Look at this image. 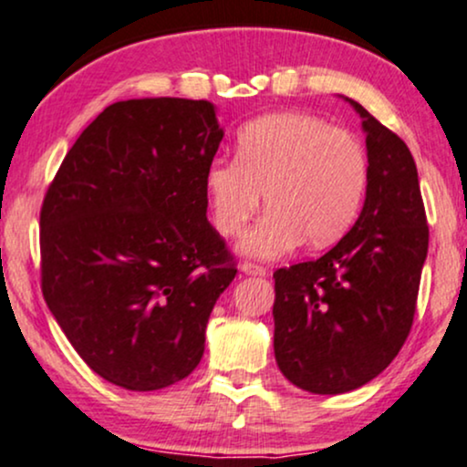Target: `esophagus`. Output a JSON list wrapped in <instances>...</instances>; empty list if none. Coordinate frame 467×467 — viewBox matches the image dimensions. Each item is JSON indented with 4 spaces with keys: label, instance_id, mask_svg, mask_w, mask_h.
Instances as JSON below:
<instances>
[{
    "label": "esophagus",
    "instance_id": "obj_1",
    "mask_svg": "<svg viewBox=\"0 0 467 467\" xmlns=\"http://www.w3.org/2000/svg\"><path fill=\"white\" fill-rule=\"evenodd\" d=\"M240 268H243V273H246V275H260V277H265L266 275V266H262V265H255V262H243V265H240Z\"/></svg>",
    "mask_w": 467,
    "mask_h": 467
}]
</instances>
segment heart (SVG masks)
<instances>
[{
    "mask_svg": "<svg viewBox=\"0 0 467 467\" xmlns=\"http://www.w3.org/2000/svg\"><path fill=\"white\" fill-rule=\"evenodd\" d=\"M367 183L369 161L356 135L290 111L243 126L235 157H216L205 170L212 218L223 235L244 232L265 192L271 210L243 240L244 254L255 257H279L301 240L332 244L358 216Z\"/></svg>",
    "mask_w": 467,
    "mask_h": 467,
    "instance_id": "obj_1",
    "label": "heart"
}]
</instances>
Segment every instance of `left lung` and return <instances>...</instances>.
Wrapping results in <instances>:
<instances>
[{"label":"left lung","instance_id":"1","mask_svg":"<svg viewBox=\"0 0 467 467\" xmlns=\"http://www.w3.org/2000/svg\"><path fill=\"white\" fill-rule=\"evenodd\" d=\"M369 183L348 234L317 260L277 268L275 360L310 393L367 385L396 358L413 327L429 223L409 146L363 104Z\"/></svg>","mask_w":467,"mask_h":467}]
</instances>
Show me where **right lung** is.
Listing matches in <instances>:
<instances>
[{
	"label": "right lung",
	"instance_id": "1",
	"mask_svg": "<svg viewBox=\"0 0 467 467\" xmlns=\"http://www.w3.org/2000/svg\"><path fill=\"white\" fill-rule=\"evenodd\" d=\"M221 140L207 100L115 102L43 196V297L113 385L157 391L201 363L210 312L238 273L205 216V170Z\"/></svg>",
	"mask_w": 467,
	"mask_h": 467
}]
</instances>
